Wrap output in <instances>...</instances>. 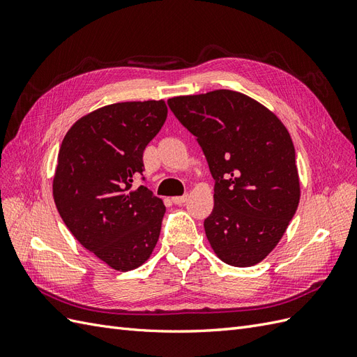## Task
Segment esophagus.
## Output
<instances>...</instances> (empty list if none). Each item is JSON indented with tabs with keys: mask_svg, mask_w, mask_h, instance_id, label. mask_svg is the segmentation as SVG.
I'll return each instance as SVG.
<instances>
[{
	"mask_svg": "<svg viewBox=\"0 0 357 357\" xmlns=\"http://www.w3.org/2000/svg\"><path fill=\"white\" fill-rule=\"evenodd\" d=\"M186 199H188V195H183V197H174V198H172V202L177 204V205H181V204H185V202H186Z\"/></svg>",
	"mask_w": 357,
	"mask_h": 357,
	"instance_id": "obj_1",
	"label": "esophagus"
}]
</instances>
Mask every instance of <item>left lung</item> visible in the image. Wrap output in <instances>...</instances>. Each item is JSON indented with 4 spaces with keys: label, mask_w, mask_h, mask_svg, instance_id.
I'll list each match as a JSON object with an SVG mask.
<instances>
[{
    "label": "left lung",
    "mask_w": 357,
    "mask_h": 357,
    "mask_svg": "<svg viewBox=\"0 0 357 357\" xmlns=\"http://www.w3.org/2000/svg\"><path fill=\"white\" fill-rule=\"evenodd\" d=\"M197 137L214 178L205 235L220 261L253 266L273 252L299 197L295 147L282 121L244 93L219 89L168 100Z\"/></svg>",
    "instance_id": "8db88e82"
}]
</instances>
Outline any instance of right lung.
<instances>
[{"label":"right lung","mask_w":357,"mask_h":357,"mask_svg":"<svg viewBox=\"0 0 357 357\" xmlns=\"http://www.w3.org/2000/svg\"><path fill=\"white\" fill-rule=\"evenodd\" d=\"M167 113L162 100L110 104L79 119L62 139L53 177L59 215L86 250L116 271L143 265L159 238L165 205L132 183Z\"/></svg>","instance_id":"add662e5"}]
</instances>
